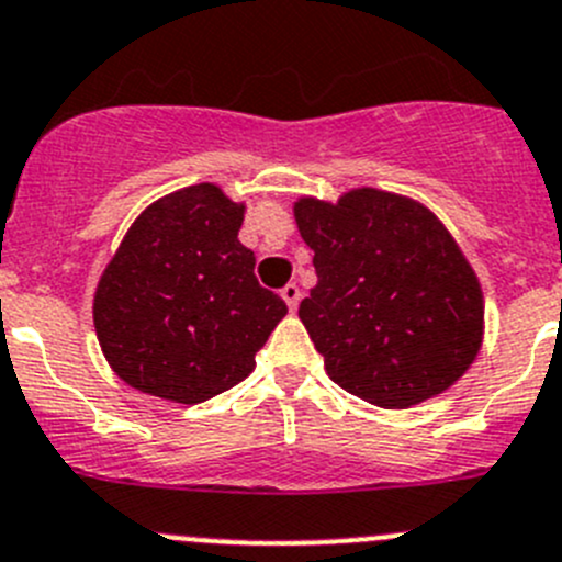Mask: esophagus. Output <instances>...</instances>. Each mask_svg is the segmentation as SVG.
<instances>
[{
	"label": "esophagus",
	"instance_id": "1",
	"mask_svg": "<svg viewBox=\"0 0 562 562\" xmlns=\"http://www.w3.org/2000/svg\"><path fill=\"white\" fill-rule=\"evenodd\" d=\"M282 299H285L288 302V307L293 310V313H296V307H299V299H302V291H299V285L296 282H288L285 288H282Z\"/></svg>",
	"mask_w": 562,
	"mask_h": 562
}]
</instances>
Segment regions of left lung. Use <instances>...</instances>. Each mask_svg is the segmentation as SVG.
<instances>
[{
	"instance_id": "1",
	"label": "left lung",
	"mask_w": 562,
	"mask_h": 562,
	"mask_svg": "<svg viewBox=\"0 0 562 562\" xmlns=\"http://www.w3.org/2000/svg\"><path fill=\"white\" fill-rule=\"evenodd\" d=\"M299 233L318 285L299 304L326 373L381 408L450 390L483 342V291L439 216L381 189L337 203L299 198Z\"/></svg>"
}]
</instances>
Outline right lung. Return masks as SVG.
Masks as SVG:
<instances>
[{
	"label": "right lung",
	"instance_id": "right-lung-1",
	"mask_svg": "<svg viewBox=\"0 0 562 562\" xmlns=\"http://www.w3.org/2000/svg\"><path fill=\"white\" fill-rule=\"evenodd\" d=\"M244 211L216 183H194L128 227L92 299L101 351L125 384L192 406L252 373L288 307L255 280Z\"/></svg>",
	"mask_w": 562,
	"mask_h": 562
}]
</instances>
